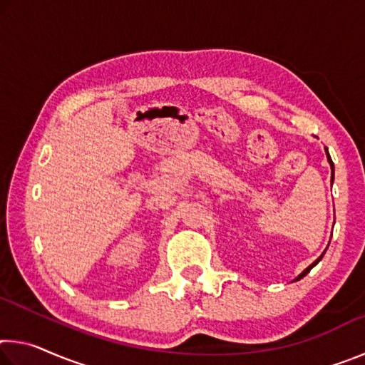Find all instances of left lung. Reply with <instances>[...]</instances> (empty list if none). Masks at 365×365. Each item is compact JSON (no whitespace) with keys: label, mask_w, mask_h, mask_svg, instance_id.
I'll list each match as a JSON object with an SVG mask.
<instances>
[{"label":"left lung","mask_w":365,"mask_h":365,"mask_svg":"<svg viewBox=\"0 0 365 365\" xmlns=\"http://www.w3.org/2000/svg\"><path fill=\"white\" fill-rule=\"evenodd\" d=\"M325 151H327V159H329V163H330V168H331V182H333V174H335V168H333V163H331V158H330V154H329V150H327V148H325ZM324 255H325V251H324ZM324 255L322 256H320L319 259H317V261H314L311 265H309V267L306 269V270H302L301 272V274L298 275V277H296V279H294V282H298V280H301L302 279V277H306L307 274H309V272H311V269L314 267V265H317L319 262H320V259H322L324 257Z\"/></svg>","instance_id":"1"}]
</instances>
